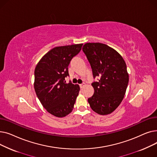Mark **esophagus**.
I'll use <instances>...</instances> for the list:
<instances>
[{"label":"esophagus","mask_w":157,"mask_h":157,"mask_svg":"<svg viewBox=\"0 0 157 157\" xmlns=\"http://www.w3.org/2000/svg\"><path fill=\"white\" fill-rule=\"evenodd\" d=\"M86 85V84L85 83H82V84H81V85H79V86H80V88H83Z\"/></svg>","instance_id":"obj_1"}]
</instances>
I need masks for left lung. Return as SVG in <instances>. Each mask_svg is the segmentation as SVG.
I'll use <instances>...</instances> for the list:
<instances>
[{"mask_svg": "<svg viewBox=\"0 0 157 157\" xmlns=\"http://www.w3.org/2000/svg\"><path fill=\"white\" fill-rule=\"evenodd\" d=\"M82 49L94 78L100 77L92 83L94 94L88 98L90 108L101 115L110 114L118 108L126 92L128 83L126 63L116 50L102 43H86Z\"/></svg>", "mask_w": 157, "mask_h": 157, "instance_id": "8db88e82", "label": "left lung"}]
</instances>
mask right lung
<instances>
[{"label": "right lung", "mask_w": 157, "mask_h": 157, "mask_svg": "<svg viewBox=\"0 0 157 157\" xmlns=\"http://www.w3.org/2000/svg\"><path fill=\"white\" fill-rule=\"evenodd\" d=\"M83 44L55 47L40 60L34 71V89L46 111L56 117H64L73 109L79 92L78 85L71 81L68 66Z\"/></svg>", "instance_id": "1"}]
</instances>
